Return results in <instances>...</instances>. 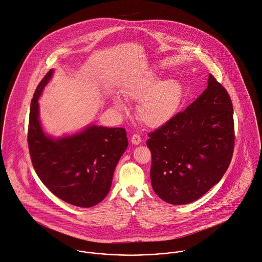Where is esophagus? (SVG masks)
<instances>
[{
    "label": "esophagus",
    "mask_w": 262,
    "mask_h": 262,
    "mask_svg": "<svg viewBox=\"0 0 262 262\" xmlns=\"http://www.w3.org/2000/svg\"><path fill=\"white\" fill-rule=\"evenodd\" d=\"M141 137L138 135V134H133L132 135V137H131V142L133 143V144H135V145H138V144H140L141 143Z\"/></svg>",
    "instance_id": "obj_1"
}]
</instances>
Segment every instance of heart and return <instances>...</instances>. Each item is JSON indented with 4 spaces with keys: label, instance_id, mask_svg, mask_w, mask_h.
I'll return each mask as SVG.
<instances>
[{
    "label": "heart",
    "instance_id": "b5f03b06",
    "mask_svg": "<svg viewBox=\"0 0 262 262\" xmlns=\"http://www.w3.org/2000/svg\"><path fill=\"white\" fill-rule=\"evenodd\" d=\"M123 94L127 99L139 100L136 113L144 125L159 128L167 124L177 113L183 99V88L178 80L160 82L154 75H149L129 82ZM114 103L118 110L125 108L121 97H116Z\"/></svg>",
    "mask_w": 262,
    "mask_h": 262
}]
</instances>
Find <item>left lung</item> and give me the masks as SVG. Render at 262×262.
Listing matches in <instances>:
<instances>
[{
    "instance_id": "left-lung-1",
    "label": "left lung",
    "mask_w": 262,
    "mask_h": 262,
    "mask_svg": "<svg viewBox=\"0 0 262 262\" xmlns=\"http://www.w3.org/2000/svg\"><path fill=\"white\" fill-rule=\"evenodd\" d=\"M231 97L209 74L207 88L184 112L148 133L155 192L171 204H187L223 178L232 161L235 128Z\"/></svg>"
}]
</instances>
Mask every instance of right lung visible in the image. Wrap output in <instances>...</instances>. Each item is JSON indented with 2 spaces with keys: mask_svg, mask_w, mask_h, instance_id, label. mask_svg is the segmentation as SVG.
Instances as JSON below:
<instances>
[{
  "mask_svg": "<svg viewBox=\"0 0 262 262\" xmlns=\"http://www.w3.org/2000/svg\"><path fill=\"white\" fill-rule=\"evenodd\" d=\"M53 75L50 70L30 104L27 142L32 166L48 189L75 206L90 207L108 193L116 166L128 146L124 128L88 126L59 139L47 136L38 119V97Z\"/></svg>",
  "mask_w": 262,
  "mask_h": 262,
  "instance_id": "1",
  "label": "right lung"
}]
</instances>
